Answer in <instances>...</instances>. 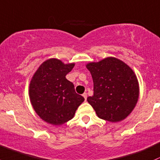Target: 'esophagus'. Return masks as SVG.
Masks as SVG:
<instances>
[{
    "label": "esophagus",
    "mask_w": 160,
    "mask_h": 160,
    "mask_svg": "<svg viewBox=\"0 0 160 160\" xmlns=\"http://www.w3.org/2000/svg\"><path fill=\"white\" fill-rule=\"evenodd\" d=\"M82 96H83V97H84L85 100L86 101V99H87V93H84L83 94H82Z\"/></svg>",
    "instance_id": "esophagus-1"
}]
</instances>
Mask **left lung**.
Instances as JSON below:
<instances>
[{
    "label": "left lung",
    "mask_w": 160,
    "mask_h": 160,
    "mask_svg": "<svg viewBox=\"0 0 160 160\" xmlns=\"http://www.w3.org/2000/svg\"><path fill=\"white\" fill-rule=\"evenodd\" d=\"M94 82V95L87 98L99 118L110 122L124 120L134 109L140 87L130 66L114 57L86 65Z\"/></svg>",
    "instance_id": "1"
}]
</instances>
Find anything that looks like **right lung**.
<instances>
[{"label": "right lung", "mask_w": 160, "mask_h": 160, "mask_svg": "<svg viewBox=\"0 0 160 160\" xmlns=\"http://www.w3.org/2000/svg\"><path fill=\"white\" fill-rule=\"evenodd\" d=\"M74 66L75 63L65 64L52 58L43 62L32 75L29 87L30 103L37 115L46 123H66L72 119L77 108L85 101L66 78Z\"/></svg>", "instance_id": "add662e5"}]
</instances>
